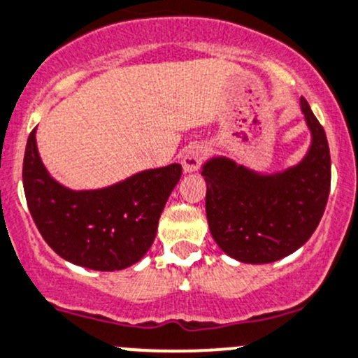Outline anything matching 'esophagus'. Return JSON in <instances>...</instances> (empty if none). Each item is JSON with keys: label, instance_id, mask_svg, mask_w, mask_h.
Listing matches in <instances>:
<instances>
[{"label": "esophagus", "instance_id": "34e87169", "mask_svg": "<svg viewBox=\"0 0 358 358\" xmlns=\"http://www.w3.org/2000/svg\"><path fill=\"white\" fill-rule=\"evenodd\" d=\"M204 157H206V148L203 145H190L185 148L182 155V166L185 173H194L201 168Z\"/></svg>", "mask_w": 358, "mask_h": 358}]
</instances>
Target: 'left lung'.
Here are the masks:
<instances>
[{
	"instance_id": "obj_1",
	"label": "left lung",
	"mask_w": 358,
	"mask_h": 358,
	"mask_svg": "<svg viewBox=\"0 0 358 358\" xmlns=\"http://www.w3.org/2000/svg\"><path fill=\"white\" fill-rule=\"evenodd\" d=\"M301 110L313 140L306 157L294 168L259 175L225 157L203 166L210 232L239 262L283 259L301 248L320 224L331 190V152L324 127L304 98Z\"/></svg>"
}]
</instances>
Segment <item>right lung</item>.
<instances>
[{
    "label": "right lung",
    "instance_id": "1",
    "mask_svg": "<svg viewBox=\"0 0 358 358\" xmlns=\"http://www.w3.org/2000/svg\"><path fill=\"white\" fill-rule=\"evenodd\" d=\"M182 166L147 169L98 190H71L45 169L36 129L27 138L24 194L38 231L57 255L94 271H119L136 264L152 246L164 204Z\"/></svg>",
    "mask_w": 358,
    "mask_h": 358
}]
</instances>
